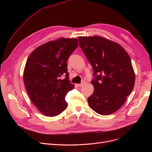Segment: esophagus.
<instances>
[{"instance_id": "34e87169", "label": "esophagus", "mask_w": 152, "mask_h": 152, "mask_svg": "<svg viewBox=\"0 0 152 152\" xmlns=\"http://www.w3.org/2000/svg\"><path fill=\"white\" fill-rule=\"evenodd\" d=\"M84 82H83V83H81V84H77V87H83V86H84Z\"/></svg>"}]
</instances>
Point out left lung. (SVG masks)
Masks as SVG:
<instances>
[{
	"mask_svg": "<svg viewBox=\"0 0 152 152\" xmlns=\"http://www.w3.org/2000/svg\"><path fill=\"white\" fill-rule=\"evenodd\" d=\"M79 47L93 68L90 107L102 115L120 108L133 90L135 73L131 58L116 42L100 36L79 37Z\"/></svg>",
	"mask_w": 152,
	"mask_h": 152,
	"instance_id": "8db88e82",
	"label": "left lung"
}]
</instances>
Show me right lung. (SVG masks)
Listing matches in <instances>:
<instances>
[{"label":"right lung","mask_w":152,"mask_h":152,"mask_svg":"<svg viewBox=\"0 0 152 152\" xmlns=\"http://www.w3.org/2000/svg\"><path fill=\"white\" fill-rule=\"evenodd\" d=\"M77 45V39L60 38L38 47L27 60L24 83L31 100L45 116H57L68 107L65 96L75 85L69 80L66 62Z\"/></svg>","instance_id":"1"}]
</instances>
